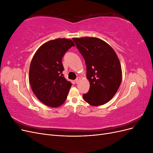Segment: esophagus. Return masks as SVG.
<instances>
[{
  "mask_svg": "<svg viewBox=\"0 0 153 153\" xmlns=\"http://www.w3.org/2000/svg\"><path fill=\"white\" fill-rule=\"evenodd\" d=\"M80 79H81V78H80V77H78V78H76V80H75V82H76V84H78V83L79 82V81L80 80Z\"/></svg>",
  "mask_w": 153,
  "mask_h": 153,
  "instance_id": "1",
  "label": "esophagus"
}]
</instances>
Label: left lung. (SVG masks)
Here are the masks:
<instances>
[{"instance_id":"left-lung-1","label":"left lung","mask_w":153,"mask_h":153,"mask_svg":"<svg viewBox=\"0 0 153 153\" xmlns=\"http://www.w3.org/2000/svg\"><path fill=\"white\" fill-rule=\"evenodd\" d=\"M84 58L90 89L83 98L92 106L105 104L116 93L122 80L121 63L116 53L103 40L94 37L73 38Z\"/></svg>"}]
</instances>
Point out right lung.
Returning a JSON list of instances; mask_svg holds the SVG:
<instances>
[{"label":"right lung","mask_w":153,"mask_h":153,"mask_svg":"<svg viewBox=\"0 0 153 153\" xmlns=\"http://www.w3.org/2000/svg\"><path fill=\"white\" fill-rule=\"evenodd\" d=\"M73 46L69 39L50 40L41 46L32 59L29 75L31 89L45 105L56 108L67 98L72 84L62 76V59Z\"/></svg>","instance_id":"obj_1"}]
</instances>
